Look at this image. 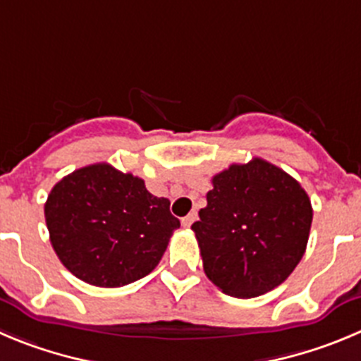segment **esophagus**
<instances>
[{"instance_id": "1", "label": "esophagus", "mask_w": 361, "mask_h": 361, "mask_svg": "<svg viewBox=\"0 0 361 361\" xmlns=\"http://www.w3.org/2000/svg\"><path fill=\"white\" fill-rule=\"evenodd\" d=\"M196 219H197V214H196V212H192V214H188L187 217L181 219V224H183V228H190L192 222L196 221Z\"/></svg>"}]
</instances>
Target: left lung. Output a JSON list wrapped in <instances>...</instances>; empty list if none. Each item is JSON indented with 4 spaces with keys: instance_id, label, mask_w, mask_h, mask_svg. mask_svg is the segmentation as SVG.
Wrapping results in <instances>:
<instances>
[{
    "instance_id": "1",
    "label": "left lung",
    "mask_w": 361,
    "mask_h": 361,
    "mask_svg": "<svg viewBox=\"0 0 361 361\" xmlns=\"http://www.w3.org/2000/svg\"><path fill=\"white\" fill-rule=\"evenodd\" d=\"M192 224L204 274L224 294L257 298L292 274L308 244L313 210L305 188L262 158L212 178Z\"/></svg>"
}]
</instances>
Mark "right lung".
Returning <instances> with one entry per match:
<instances>
[{
  "label": "right lung",
  "mask_w": 361,
  "mask_h": 361,
  "mask_svg": "<svg viewBox=\"0 0 361 361\" xmlns=\"http://www.w3.org/2000/svg\"><path fill=\"white\" fill-rule=\"evenodd\" d=\"M171 201L110 164L76 169L44 204L49 240L63 267L94 287H123L149 274L180 221Z\"/></svg>",
  "instance_id": "add662e5"
}]
</instances>
